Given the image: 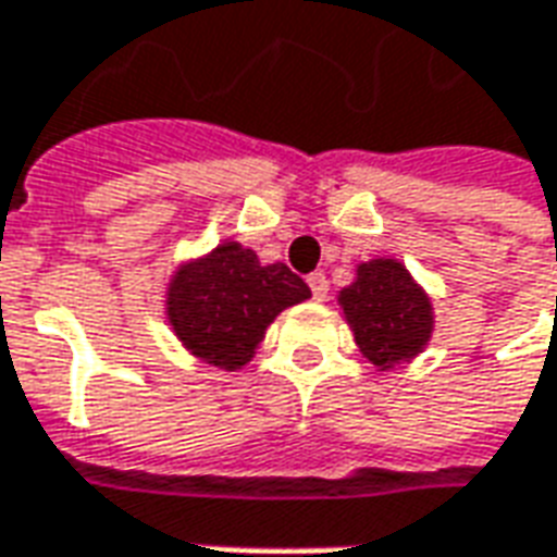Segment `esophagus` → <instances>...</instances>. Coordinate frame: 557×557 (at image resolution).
Here are the masks:
<instances>
[{"label":"esophagus","instance_id":"34e87169","mask_svg":"<svg viewBox=\"0 0 557 557\" xmlns=\"http://www.w3.org/2000/svg\"><path fill=\"white\" fill-rule=\"evenodd\" d=\"M307 283H310V292H313L315 301H325V295H327L325 274H322V271H313V274L307 277Z\"/></svg>","mask_w":557,"mask_h":557}]
</instances>
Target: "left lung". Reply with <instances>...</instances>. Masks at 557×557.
Segmentation results:
<instances>
[{"instance_id": "obj_1", "label": "left lung", "mask_w": 557, "mask_h": 557, "mask_svg": "<svg viewBox=\"0 0 557 557\" xmlns=\"http://www.w3.org/2000/svg\"><path fill=\"white\" fill-rule=\"evenodd\" d=\"M346 322L363 358L375 367L414 358L432 334V304L397 259L358 265V280L339 292Z\"/></svg>"}]
</instances>
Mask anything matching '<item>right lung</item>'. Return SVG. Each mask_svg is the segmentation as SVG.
Listing matches in <instances>:
<instances>
[{
  "label": "right lung",
  "instance_id": "add662e5",
  "mask_svg": "<svg viewBox=\"0 0 557 557\" xmlns=\"http://www.w3.org/2000/svg\"><path fill=\"white\" fill-rule=\"evenodd\" d=\"M304 298H310V289L289 268L262 265L253 250L226 242L175 271L166 313L196 358L238 370L253 358L274 315Z\"/></svg>",
  "mask_w": 557,
  "mask_h": 557
}]
</instances>
